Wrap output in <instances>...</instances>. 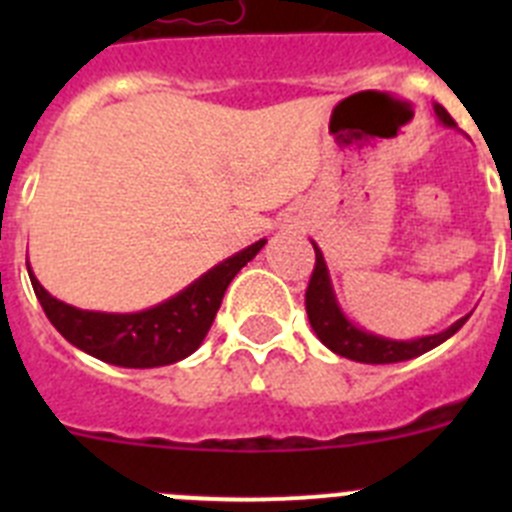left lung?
<instances>
[{"mask_svg": "<svg viewBox=\"0 0 512 512\" xmlns=\"http://www.w3.org/2000/svg\"><path fill=\"white\" fill-rule=\"evenodd\" d=\"M433 112H436L438 122L446 125V128H456V122L451 120V115L443 110L441 104H433ZM315 269H312L310 284H307L305 292V307L307 318H310L312 330L315 336L320 338L323 346H328L333 354L343 356V359L361 361V364H397V361H410L415 356L431 351V348L441 346L443 341H449L461 325L467 323L469 315L459 318L456 323H451L449 328L441 330V333H433V336H420V338H387L372 333V330L361 328L354 320L348 318L343 312L341 302L336 297V289L330 282V271L325 264V256L315 243Z\"/></svg>", "mask_w": 512, "mask_h": 512, "instance_id": "obj_1", "label": "left lung"}]
</instances>
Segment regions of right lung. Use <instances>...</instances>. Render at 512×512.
<instances>
[{
	"instance_id": "right-lung-1",
	"label": "right lung",
	"mask_w": 512,
	"mask_h": 512,
	"mask_svg": "<svg viewBox=\"0 0 512 512\" xmlns=\"http://www.w3.org/2000/svg\"><path fill=\"white\" fill-rule=\"evenodd\" d=\"M264 246L266 238L251 243L212 266L174 297L138 312H99L66 305L38 282L30 261L27 274L48 320L71 346L104 364L153 369L187 359L202 346L228 284Z\"/></svg>"
}]
</instances>
